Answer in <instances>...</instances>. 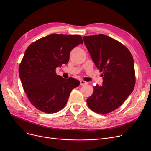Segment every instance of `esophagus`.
<instances>
[{"instance_id": "1", "label": "esophagus", "mask_w": 151, "mask_h": 151, "mask_svg": "<svg viewBox=\"0 0 151 151\" xmlns=\"http://www.w3.org/2000/svg\"><path fill=\"white\" fill-rule=\"evenodd\" d=\"M87 84H88V83L84 81H83V80L80 81V84H81V86H84V85H86Z\"/></svg>"}]
</instances>
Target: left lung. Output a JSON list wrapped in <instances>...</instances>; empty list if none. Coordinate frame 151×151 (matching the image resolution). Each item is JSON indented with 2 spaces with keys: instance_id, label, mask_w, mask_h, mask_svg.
I'll return each mask as SVG.
<instances>
[{
  "instance_id": "left-lung-1",
  "label": "left lung",
  "mask_w": 151,
  "mask_h": 151,
  "mask_svg": "<svg viewBox=\"0 0 151 151\" xmlns=\"http://www.w3.org/2000/svg\"><path fill=\"white\" fill-rule=\"evenodd\" d=\"M83 40L95 65L103 72V84H97L87 99L93 111L107 114L119 107L135 84L132 55L124 45L104 34L84 36Z\"/></svg>"
}]
</instances>
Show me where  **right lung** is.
Masks as SVG:
<instances>
[{
    "instance_id": "add662e5",
    "label": "right lung",
    "mask_w": 151,
    "mask_h": 151,
    "mask_svg": "<svg viewBox=\"0 0 151 151\" xmlns=\"http://www.w3.org/2000/svg\"><path fill=\"white\" fill-rule=\"evenodd\" d=\"M83 43L80 35L52 34L28 46L19 67V75L24 90L36 108L55 113L64 108L71 91L80 81L57 75L55 69L67 63L71 51Z\"/></svg>"
}]
</instances>
